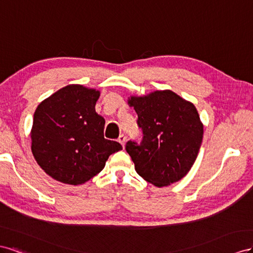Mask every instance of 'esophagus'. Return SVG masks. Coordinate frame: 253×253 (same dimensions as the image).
Listing matches in <instances>:
<instances>
[{
	"label": "esophagus",
	"instance_id": "esophagus-1",
	"mask_svg": "<svg viewBox=\"0 0 253 253\" xmlns=\"http://www.w3.org/2000/svg\"><path fill=\"white\" fill-rule=\"evenodd\" d=\"M118 141L122 144V146H124L125 145V142H126V136L124 134H120Z\"/></svg>",
	"mask_w": 253,
	"mask_h": 253
}]
</instances>
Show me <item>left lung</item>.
Masks as SVG:
<instances>
[{
    "label": "left lung",
    "mask_w": 253,
    "mask_h": 253,
    "mask_svg": "<svg viewBox=\"0 0 253 253\" xmlns=\"http://www.w3.org/2000/svg\"><path fill=\"white\" fill-rule=\"evenodd\" d=\"M128 105L143 131L141 143H126L136 172L158 187L179 181L190 171L203 142L196 107L170 90L130 96Z\"/></svg>",
    "instance_id": "left-lung-1"
}]
</instances>
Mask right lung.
<instances>
[{"label":"right lung","instance_id":"right-lung-1","mask_svg":"<svg viewBox=\"0 0 253 253\" xmlns=\"http://www.w3.org/2000/svg\"><path fill=\"white\" fill-rule=\"evenodd\" d=\"M99 91L69 84L39 104L31 131L36 161L48 176L66 184L89 181L122 149L104 138L105 120L95 111Z\"/></svg>","mask_w":253,"mask_h":253}]
</instances>
